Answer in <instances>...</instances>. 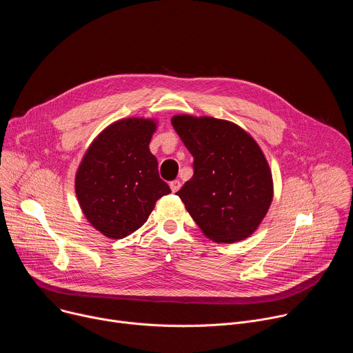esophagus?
<instances>
[{"instance_id":"esophagus-1","label":"esophagus","mask_w":353,"mask_h":353,"mask_svg":"<svg viewBox=\"0 0 353 353\" xmlns=\"http://www.w3.org/2000/svg\"><path fill=\"white\" fill-rule=\"evenodd\" d=\"M180 187H181V183L179 180H174V181L170 183V188H172L173 192H177L180 190Z\"/></svg>"}]
</instances>
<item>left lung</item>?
Returning <instances> with one entry per match:
<instances>
[{
	"mask_svg": "<svg viewBox=\"0 0 353 353\" xmlns=\"http://www.w3.org/2000/svg\"><path fill=\"white\" fill-rule=\"evenodd\" d=\"M172 124L194 158V174L176 194L215 243L253 234L274 196L270 165L260 145L237 124L215 117L177 114Z\"/></svg>",
	"mask_w": 353,
	"mask_h": 353,
	"instance_id": "1",
	"label": "left lung"
}]
</instances>
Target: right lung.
Returning <instances> with one entry per match:
<instances>
[{
  "label": "right lung",
  "mask_w": 353,
  "mask_h": 353,
  "mask_svg": "<svg viewBox=\"0 0 353 353\" xmlns=\"http://www.w3.org/2000/svg\"><path fill=\"white\" fill-rule=\"evenodd\" d=\"M157 127L155 119L114 121L92 141L78 166L79 207L89 223L109 239L139 229L157 201L170 192L149 150Z\"/></svg>",
  "instance_id": "obj_1"
}]
</instances>
